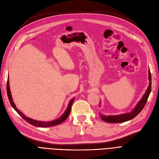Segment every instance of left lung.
<instances>
[{
    "instance_id": "1",
    "label": "left lung",
    "mask_w": 159,
    "mask_h": 159,
    "mask_svg": "<svg viewBox=\"0 0 159 159\" xmlns=\"http://www.w3.org/2000/svg\"><path fill=\"white\" fill-rule=\"evenodd\" d=\"M148 80H149V85L145 92L144 95L143 96L141 100L138 102L137 106L134 107L133 110L129 113L122 114L120 115H113V116H104L100 115L101 119L107 123H122L127 121H129L134 118L138 114H139L141 110L145 107L148 96L150 94L151 91V75L150 70H148Z\"/></svg>"
}]
</instances>
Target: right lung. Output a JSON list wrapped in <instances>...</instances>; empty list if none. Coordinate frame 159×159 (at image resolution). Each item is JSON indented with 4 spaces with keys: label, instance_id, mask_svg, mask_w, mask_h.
Listing matches in <instances>:
<instances>
[{
    "label": "right lung",
    "instance_id": "obj_1",
    "mask_svg": "<svg viewBox=\"0 0 159 159\" xmlns=\"http://www.w3.org/2000/svg\"><path fill=\"white\" fill-rule=\"evenodd\" d=\"M7 95H8V100L10 101V103H11V106H12L13 108L16 110V111L17 113L21 116L24 120H25L29 124H30L31 125H34V126H37V127H52V126H55L59 125L61 123L63 122L66 118H67L68 116H69V114L71 110V106H72V104L73 103V101L75 100V98H73L69 102V104L68 105L67 108L66 109L65 111L63 113V114L59 118L53 121H37V120H34L32 118H30V117L25 116L24 114H22L21 111H20L15 105V104L14 103L12 96H11V90H10V86H9V79H8L7 80Z\"/></svg>",
    "mask_w": 159,
    "mask_h": 159
}]
</instances>
